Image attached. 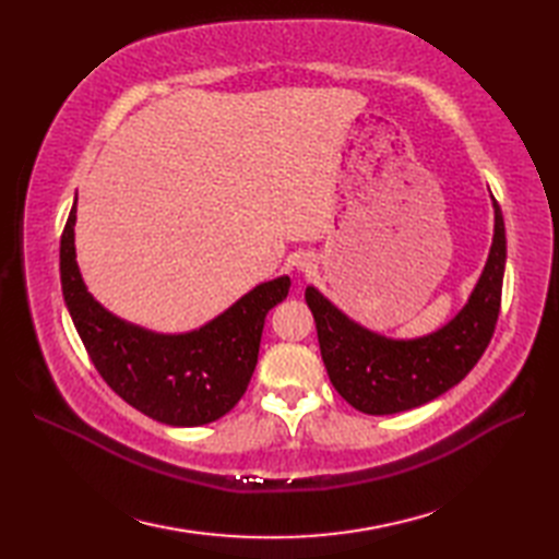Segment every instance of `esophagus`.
Listing matches in <instances>:
<instances>
[{
    "label": "esophagus",
    "mask_w": 559,
    "mask_h": 559,
    "mask_svg": "<svg viewBox=\"0 0 559 559\" xmlns=\"http://www.w3.org/2000/svg\"><path fill=\"white\" fill-rule=\"evenodd\" d=\"M296 267H298V270H306V273H308V270H312L314 265H312V259H308V257H300V259L296 261Z\"/></svg>",
    "instance_id": "obj_1"
}]
</instances>
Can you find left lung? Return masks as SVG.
<instances>
[{"label": "left lung", "mask_w": 559, "mask_h": 559, "mask_svg": "<svg viewBox=\"0 0 559 559\" xmlns=\"http://www.w3.org/2000/svg\"><path fill=\"white\" fill-rule=\"evenodd\" d=\"M506 265V230L495 200V238L483 275L462 312L443 329L415 341H394L337 310L314 286L306 289L326 373L352 408L366 415H394L425 405L478 364L497 326Z\"/></svg>", "instance_id": "left-lung-1"}]
</instances>
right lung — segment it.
<instances>
[{
    "instance_id": "obj_1",
    "label": "right lung",
    "mask_w": 559,
    "mask_h": 559,
    "mask_svg": "<svg viewBox=\"0 0 559 559\" xmlns=\"http://www.w3.org/2000/svg\"><path fill=\"white\" fill-rule=\"evenodd\" d=\"M76 200L60 238L67 310L97 373L132 408L173 427H200L242 399L259 359L265 314L289 294L277 277L245 294L198 331L163 335L114 317L88 294L74 249Z\"/></svg>"
}]
</instances>
